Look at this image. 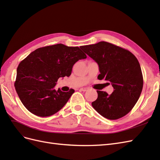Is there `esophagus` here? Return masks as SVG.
Here are the masks:
<instances>
[{
  "mask_svg": "<svg viewBox=\"0 0 160 160\" xmlns=\"http://www.w3.org/2000/svg\"><path fill=\"white\" fill-rule=\"evenodd\" d=\"M80 90L82 91H87L88 90V88H81Z\"/></svg>",
  "mask_w": 160,
  "mask_h": 160,
  "instance_id": "34e87169",
  "label": "esophagus"
}]
</instances>
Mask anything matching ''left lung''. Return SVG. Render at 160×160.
Here are the masks:
<instances>
[{
    "mask_svg": "<svg viewBox=\"0 0 160 160\" xmlns=\"http://www.w3.org/2000/svg\"><path fill=\"white\" fill-rule=\"evenodd\" d=\"M80 48L98 63L100 72L98 79L109 81L113 88L111 95L97 91L98 97L91 103L93 108L109 119L123 117L137 103L143 88V75L137 58L129 51L105 41Z\"/></svg>",
    "mask_w": 160,
    "mask_h": 160,
    "instance_id": "obj_1",
    "label": "left lung"
}]
</instances>
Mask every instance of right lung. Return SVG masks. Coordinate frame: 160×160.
Listing matches in <instances>:
<instances>
[{
  "instance_id": "right-lung-1",
  "label": "right lung",
  "mask_w": 160,
  "mask_h": 160,
  "mask_svg": "<svg viewBox=\"0 0 160 160\" xmlns=\"http://www.w3.org/2000/svg\"><path fill=\"white\" fill-rule=\"evenodd\" d=\"M87 58L78 47L57 44L38 48L18 65L14 83L24 106L32 114L48 117L67 103L74 89H55L60 77H69L77 61Z\"/></svg>"
}]
</instances>
